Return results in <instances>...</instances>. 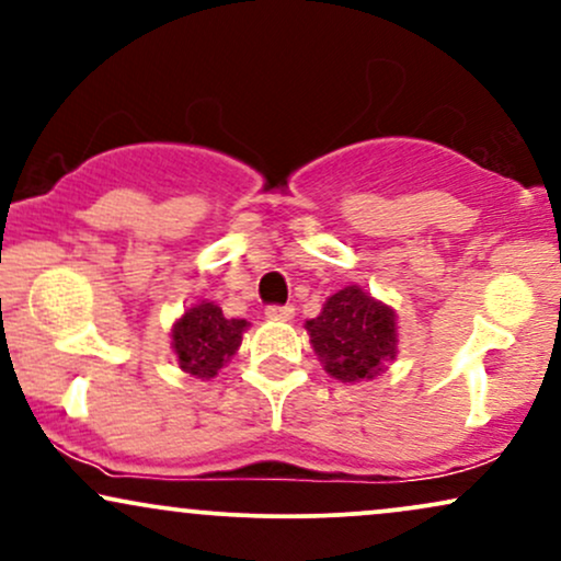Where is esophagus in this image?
Here are the masks:
<instances>
[{
	"label": "esophagus",
	"mask_w": 561,
	"mask_h": 561,
	"mask_svg": "<svg viewBox=\"0 0 561 561\" xmlns=\"http://www.w3.org/2000/svg\"><path fill=\"white\" fill-rule=\"evenodd\" d=\"M266 317L274 321H289L295 317V308L293 306H268Z\"/></svg>",
	"instance_id": "esophagus-1"
}]
</instances>
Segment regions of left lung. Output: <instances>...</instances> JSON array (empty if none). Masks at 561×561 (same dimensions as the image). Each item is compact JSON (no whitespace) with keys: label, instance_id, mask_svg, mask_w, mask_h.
<instances>
[{"label":"left lung","instance_id":"8db88e82","mask_svg":"<svg viewBox=\"0 0 561 561\" xmlns=\"http://www.w3.org/2000/svg\"><path fill=\"white\" fill-rule=\"evenodd\" d=\"M306 330L324 371L340 382L375 379L398 353L396 311L356 285L330 295Z\"/></svg>","mask_w":561,"mask_h":561}]
</instances>
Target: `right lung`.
Here are the masks:
<instances>
[{
  "instance_id": "1",
  "label": "right lung",
  "mask_w": 561,
  "mask_h": 561,
  "mask_svg": "<svg viewBox=\"0 0 561 561\" xmlns=\"http://www.w3.org/2000/svg\"><path fill=\"white\" fill-rule=\"evenodd\" d=\"M248 327L244 319L224 317L216 302L199 300L186 308L171 330V347L182 371L197 379H214L218 369L231 362Z\"/></svg>"
}]
</instances>
